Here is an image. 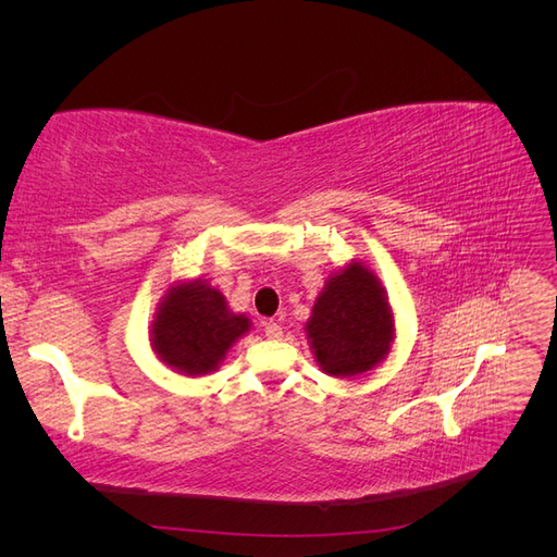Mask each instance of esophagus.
Here are the masks:
<instances>
[{"label": "esophagus", "instance_id": "1", "mask_svg": "<svg viewBox=\"0 0 557 557\" xmlns=\"http://www.w3.org/2000/svg\"><path fill=\"white\" fill-rule=\"evenodd\" d=\"M264 334H267V339H281L283 327L276 323V320H267V323H264Z\"/></svg>", "mask_w": 557, "mask_h": 557}]
</instances>
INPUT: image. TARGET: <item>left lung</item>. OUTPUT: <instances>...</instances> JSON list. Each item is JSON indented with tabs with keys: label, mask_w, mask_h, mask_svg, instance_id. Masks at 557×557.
<instances>
[{
	"label": "left lung",
	"mask_w": 557,
	"mask_h": 557,
	"mask_svg": "<svg viewBox=\"0 0 557 557\" xmlns=\"http://www.w3.org/2000/svg\"><path fill=\"white\" fill-rule=\"evenodd\" d=\"M307 332L323 372L356 376L376 367L393 342V313L376 276L352 262L330 278Z\"/></svg>",
	"instance_id": "1"
}]
</instances>
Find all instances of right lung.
Returning a JSON list of instances; mask_svg holds the SVG:
<instances>
[{"label": "right lung", "instance_id": "obj_1", "mask_svg": "<svg viewBox=\"0 0 557 557\" xmlns=\"http://www.w3.org/2000/svg\"><path fill=\"white\" fill-rule=\"evenodd\" d=\"M246 315L227 311L225 297L207 283L178 285L160 305L153 323V348L185 374H207L248 330Z\"/></svg>", "mask_w": 557, "mask_h": 557}]
</instances>
